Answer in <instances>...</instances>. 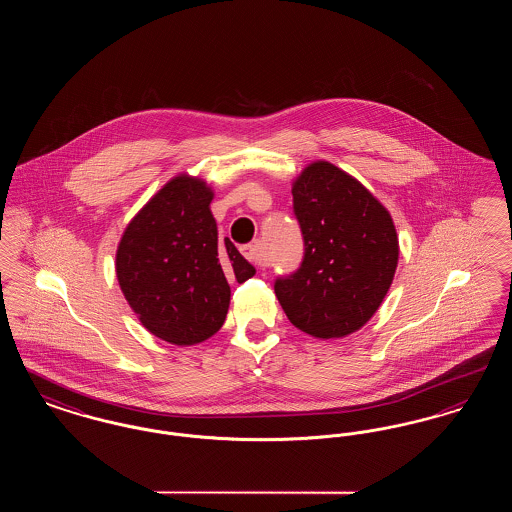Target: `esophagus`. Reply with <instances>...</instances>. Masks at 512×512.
I'll list each match as a JSON object with an SVG mask.
<instances>
[{
    "mask_svg": "<svg viewBox=\"0 0 512 512\" xmlns=\"http://www.w3.org/2000/svg\"><path fill=\"white\" fill-rule=\"evenodd\" d=\"M245 259L257 267H267V259H265V253H263V245L261 242H253V244L244 245L242 249Z\"/></svg>",
    "mask_w": 512,
    "mask_h": 512,
    "instance_id": "1",
    "label": "esophagus"
}]
</instances>
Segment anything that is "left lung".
<instances>
[{"label":"left lung","instance_id":"obj_1","mask_svg":"<svg viewBox=\"0 0 512 512\" xmlns=\"http://www.w3.org/2000/svg\"><path fill=\"white\" fill-rule=\"evenodd\" d=\"M292 194L305 249L299 268L274 280V293L301 332L347 336L390 290L399 259L393 220L363 184L326 161L301 172Z\"/></svg>","mask_w":512,"mask_h":512}]
</instances>
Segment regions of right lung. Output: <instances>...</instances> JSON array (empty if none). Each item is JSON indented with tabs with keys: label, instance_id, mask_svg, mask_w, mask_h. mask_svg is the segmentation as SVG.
Wrapping results in <instances>:
<instances>
[{
	"label": "right lung",
	"instance_id": "obj_1",
	"mask_svg": "<svg viewBox=\"0 0 512 512\" xmlns=\"http://www.w3.org/2000/svg\"><path fill=\"white\" fill-rule=\"evenodd\" d=\"M213 192L186 174L149 199L117 249L122 293L147 330L174 345L217 334L230 305V280L255 274L236 245L219 242Z\"/></svg>",
	"mask_w": 512,
	"mask_h": 512
}]
</instances>
